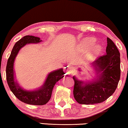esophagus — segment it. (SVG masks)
<instances>
[{
	"instance_id": "1",
	"label": "esophagus",
	"mask_w": 128,
	"mask_h": 128,
	"mask_svg": "<svg viewBox=\"0 0 128 128\" xmlns=\"http://www.w3.org/2000/svg\"><path fill=\"white\" fill-rule=\"evenodd\" d=\"M71 73H72V71L70 70V69H68V70H66V74L67 75H70V74H71Z\"/></svg>"
}]
</instances>
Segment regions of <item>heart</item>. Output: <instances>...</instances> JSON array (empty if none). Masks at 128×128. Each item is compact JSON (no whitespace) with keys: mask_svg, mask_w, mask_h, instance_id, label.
Masks as SVG:
<instances>
[{"mask_svg":"<svg viewBox=\"0 0 128 128\" xmlns=\"http://www.w3.org/2000/svg\"><path fill=\"white\" fill-rule=\"evenodd\" d=\"M94 42V39L92 38H86L81 43V47L82 49H87ZM102 48L100 46L95 45L92 46L88 52V56L91 59H95L101 54Z\"/></svg>","mask_w":128,"mask_h":128,"instance_id":"heart-1","label":"heart"}]
</instances>
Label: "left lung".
I'll use <instances>...</instances> for the list:
<instances>
[{
    "instance_id": "obj_1",
    "label": "left lung",
    "mask_w": 128,
    "mask_h": 128,
    "mask_svg": "<svg viewBox=\"0 0 128 128\" xmlns=\"http://www.w3.org/2000/svg\"><path fill=\"white\" fill-rule=\"evenodd\" d=\"M106 54L99 57L92 65L97 77L84 82L75 76L74 96L78 103L94 104L104 102L116 90L120 77V53L113 41L107 38Z\"/></svg>"
}]
</instances>
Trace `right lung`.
<instances>
[{
	"instance_id": "right-lung-1",
	"label": "right lung",
	"mask_w": 128,
	"mask_h": 128,
	"mask_svg": "<svg viewBox=\"0 0 128 128\" xmlns=\"http://www.w3.org/2000/svg\"><path fill=\"white\" fill-rule=\"evenodd\" d=\"M39 37L32 36H26L18 41L14 45L6 65V80L10 90L17 98L25 103L31 105H44L51 98L52 91L54 85L64 76L63 69L54 70L47 75L43 85L40 88L34 91H27L22 89L14 80V66L15 59L19 51L26 44L38 43L42 42Z\"/></svg>"
}]
</instances>
